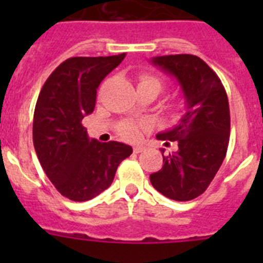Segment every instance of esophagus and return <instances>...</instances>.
<instances>
[{
	"instance_id": "1",
	"label": "esophagus",
	"mask_w": 263,
	"mask_h": 263,
	"mask_svg": "<svg viewBox=\"0 0 263 263\" xmlns=\"http://www.w3.org/2000/svg\"><path fill=\"white\" fill-rule=\"evenodd\" d=\"M133 152L136 153V154H139V153L145 152V146H142V145H137V146H134Z\"/></svg>"
}]
</instances>
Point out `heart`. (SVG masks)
Instances as JSON below:
<instances>
[{"instance_id":"b5f03b06","label":"heart","mask_w":263,"mask_h":263,"mask_svg":"<svg viewBox=\"0 0 263 263\" xmlns=\"http://www.w3.org/2000/svg\"><path fill=\"white\" fill-rule=\"evenodd\" d=\"M139 84L154 85V87H157L158 90H160L162 87H163V83H162L160 79L148 75L141 76V83H139ZM143 127H145V122H137V121L127 120L122 121V122L118 125L117 130L118 134H120L122 138L127 139V141H137V139H139V137H141Z\"/></svg>"}]
</instances>
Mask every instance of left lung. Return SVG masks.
Instances as JSON below:
<instances>
[{"label": "left lung", "instance_id": "left-lung-1", "mask_svg": "<svg viewBox=\"0 0 263 263\" xmlns=\"http://www.w3.org/2000/svg\"><path fill=\"white\" fill-rule=\"evenodd\" d=\"M150 62L173 76L185 100V113L160 141L178 143L163 155V167L150 175L153 187L168 199L188 201L205 191L227 155L231 115L227 92L215 71L190 53L155 57Z\"/></svg>", "mask_w": 263, "mask_h": 263}]
</instances>
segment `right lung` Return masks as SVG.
<instances>
[{"label":"right lung","instance_id":"1","mask_svg":"<svg viewBox=\"0 0 263 263\" xmlns=\"http://www.w3.org/2000/svg\"><path fill=\"white\" fill-rule=\"evenodd\" d=\"M125 55L69 58L48 76L39 93L34 147L51 183L69 200L87 201L105 191L118 164L133 153L125 143L89 139L81 125L93 111L100 83Z\"/></svg>","mask_w":263,"mask_h":263}]
</instances>
